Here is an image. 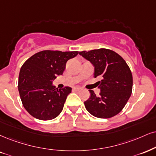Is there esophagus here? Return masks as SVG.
<instances>
[{"mask_svg": "<svg viewBox=\"0 0 156 156\" xmlns=\"http://www.w3.org/2000/svg\"><path fill=\"white\" fill-rule=\"evenodd\" d=\"M73 90L74 91H80V90H82V88L80 87H74L73 88Z\"/></svg>", "mask_w": 156, "mask_h": 156, "instance_id": "esophagus-1", "label": "esophagus"}]
</instances>
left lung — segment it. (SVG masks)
Listing matches in <instances>:
<instances>
[{
    "instance_id": "1",
    "label": "left lung",
    "mask_w": 156,
    "mask_h": 156,
    "mask_svg": "<svg viewBox=\"0 0 156 156\" xmlns=\"http://www.w3.org/2000/svg\"><path fill=\"white\" fill-rule=\"evenodd\" d=\"M80 55L87 59L95 67L94 77H100L97 96L90 90V96L84 102L90 114L101 119H108L121 112L132 91V74L124 58L116 52L100 48L81 51Z\"/></svg>"
}]
</instances>
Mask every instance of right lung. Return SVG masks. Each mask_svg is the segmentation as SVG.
Masks as SVG:
<instances>
[{
	"instance_id": "1",
	"label": "right lung",
	"mask_w": 156,
	"mask_h": 156,
	"mask_svg": "<svg viewBox=\"0 0 156 156\" xmlns=\"http://www.w3.org/2000/svg\"><path fill=\"white\" fill-rule=\"evenodd\" d=\"M78 51H43L34 54L21 67L18 89L24 108L40 120H51L63 110L72 88L58 90L53 85L57 75H61L67 61Z\"/></svg>"
}]
</instances>
